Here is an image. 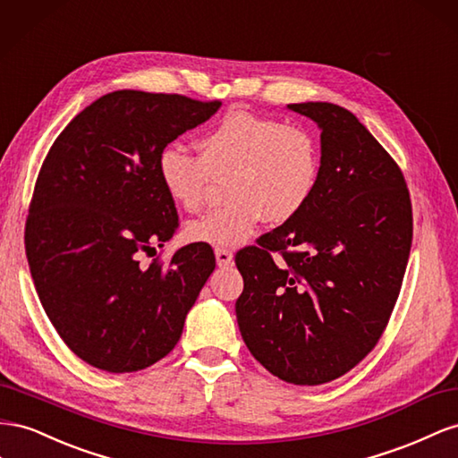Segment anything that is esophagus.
Segmentation results:
<instances>
[{"instance_id":"34e87169","label":"esophagus","mask_w":458,"mask_h":458,"mask_svg":"<svg viewBox=\"0 0 458 458\" xmlns=\"http://www.w3.org/2000/svg\"><path fill=\"white\" fill-rule=\"evenodd\" d=\"M215 257H216V265H218V267H228V265H232V259H233L232 251H230V250H225V247H216V250H215Z\"/></svg>"}]
</instances>
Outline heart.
<instances>
[{
  "mask_svg": "<svg viewBox=\"0 0 458 458\" xmlns=\"http://www.w3.org/2000/svg\"><path fill=\"white\" fill-rule=\"evenodd\" d=\"M198 153L163 148L157 174L171 201L188 213L203 207L215 178H226L228 199L186 226L188 240L215 247L245 243L263 218L282 225L297 216L322 171L320 141L309 126L243 111L208 128Z\"/></svg>",
  "mask_w": 458,
  "mask_h": 458,
  "instance_id": "b5f03b06",
  "label": "heart"
}]
</instances>
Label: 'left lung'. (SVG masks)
I'll use <instances>...</instances> for the list:
<instances>
[{"mask_svg":"<svg viewBox=\"0 0 458 458\" xmlns=\"http://www.w3.org/2000/svg\"><path fill=\"white\" fill-rule=\"evenodd\" d=\"M287 109L322 130L320 180L301 213L236 253V317L270 374L318 386L380 342L407 268L412 207L399 165L351 111L324 101Z\"/></svg>","mask_w":458,"mask_h":458,"instance_id":"1","label":"left lung"}]
</instances>
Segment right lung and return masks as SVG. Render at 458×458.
I'll list each match as a JSON object with an SVG mask.
<instances>
[{"label": "right lung", "mask_w": 458, "mask_h": 458, "mask_svg": "<svg viewBox=\"0 0 458 458\" xmlns=\"http://www.w3.org/2000/svg\"><path fill=\"white\" fill-rule=\"evenodd\" d=\"M220 101L119 89L78 113L38 174L24 250L38 297L67 347L106 372H136L178 344L215 270L203 243L168 265L140 257L174 236L176 207L157 174L159 151Z\"/></svg>", "instance_id": "1"}]
</instances>
